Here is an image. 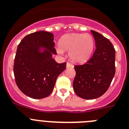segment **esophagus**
Segmentation results:
<instances>
[{
  "instance_id": "esophagus-1",
  "label": "esophagus",
  "mask_w": 129,
  "mask_h": 129,
  "mask_svg": "<svg viewBox=\"0 0 129 129\" xmlns=\"http://www.w3.org/2000/svg\"><path fill=\"white\" fill-rule=\"evenodd\" d=\"M74 66H73V64L72 63H70V62H67V68H70V67H73Z\"/></svg>"
}]
</instances>
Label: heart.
<instances>
[{"label":"heart","instance_id":"obj_1","mask_svg":"<svg viewBox=\"0 0 129 129\" xmlns=\"http://www.w3.org/2000/svg\"><path fill=\"white\" fill-rule=\"evenodd\" d=\"M94 46V40L89 34H70L63 36L60 40L57 52L62 54L63 50H69L72 60L77 62L86 61L91 55Z\"/></svg>","mask_w":129,"mask_h":129}]
</instances>
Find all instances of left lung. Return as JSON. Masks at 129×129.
<instances>
[{"label":"left lung","mask_w":129,"mask_h":129,"mask_svg":"<svg viewBox=\"0 0 129 129\" xmlns=\"http://www.w3.org/2000/svg\"><path fill=\"white\" fill-rule=\"evenodd\" d=\"M91 32L96 50L87 62L74 66L76 75L73 82L77 95L87 100L103 95L110 86L116 72L115 49L111 42L100 33Z\"/></svg>","instance_id":"obj_1"}]
</instances>
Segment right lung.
Masks as SVG:
<instances>
[{"label":"right lung","instance_id":"add662e5","mask_svg":"<svg viewBox=\"0 0 129 129\" xmlns=\"http://www.w3.org/2000/svg\"><path fill=\"white\" fill-rule=\"evenodd\" d=\"M54 35L38 31L25 36L18 45L14 62L15 82L27 96L41 99L50 95L55 81L65 70L67 62L57 63L52 57L56 54ZM40 47L46 49L40 53Z\"/></svg>","mask_w":129,"mask_h":129}]
</instances>
